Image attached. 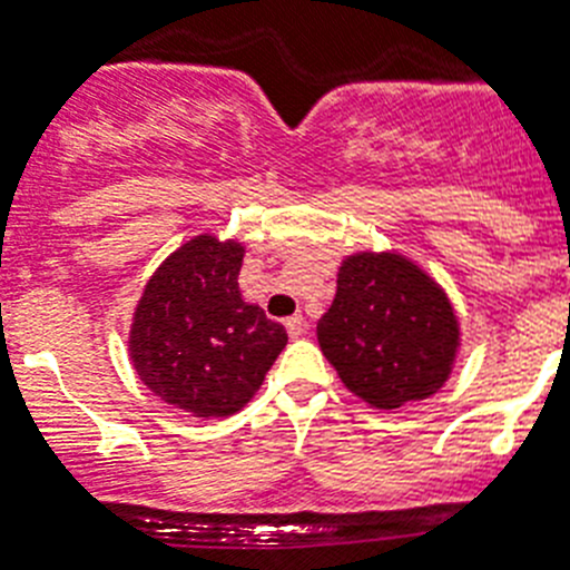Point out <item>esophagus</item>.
Returning <instances> with one entry per match:
<instances>
[{
	"mask_svg": "<svg viewBox=\"0 0 570 570\" xmlns=\"http://www.w3.org/2000/svg\"><path fill=\"white\" fill-rule=\"evenodd\" d=\"M286 332H289V337H301L303 332H306V321H303V315H295L286 321Z\"/></svg>",
	"mask_w": 570,
	"mask_h": 570,
	"instance_id": "obj_1",
	"label": "esophagus"
}]
</instances>
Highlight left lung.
Segmentation results:
<instances>
[{"label": "left lung", "mask_w": 570, "mask_h": 570, "mask_svg": "<svg viewBox=\"0 0 570 570\" xmlns=\"http://www.w3.org/2000/svg\"><path fill=\"white\" fill-rule=\"evenodd\" d=\"M317 340L354 396L393 411L444 385L459 321L441 286L416 264L396 253H357L340 267Z\"/></svg>", "instance_id": "left-lung-1"}]
</instances>
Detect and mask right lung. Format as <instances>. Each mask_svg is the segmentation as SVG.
Returning <instances> with one entry per match:
<instances>
[{
	"instance_id": "obj_1",
	"label": "right lung",
	"mask_w": 570,
	"mask_h": 570,
	"mask_svg": "<svg viewBox=\"0 0 570 570\" xmlns=\"http://www.w3.org/2000/svg\"><path fill=\"white\" fill-rule=\"evenodd\" d=\"M244 247L196 236L163 261L131 323V363L163 402L196 416H230L258 391L286 328L242 301Z\"/></svg>"
}]
</instances>
